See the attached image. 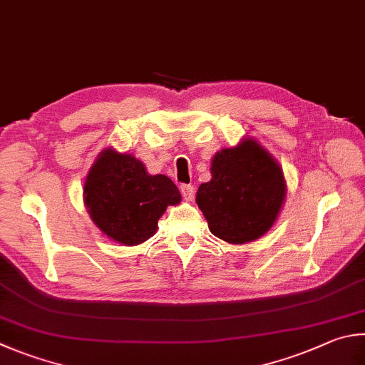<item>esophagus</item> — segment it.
<instances>
[{"instance_id": "1", "label": "esophagus", "mask_w": 365, "mask_h": 365, "mask_svg": "<svg viewBox=\"0 0 365 365\" xmlns=\"http://www.w3.org/2000/svg\"><path fill=\"white\" fill-rule=\"evenodd\" d=\"M180 191H182V196H183L185 201L193 200V196H195V187H193V185H182Z\"/></svg>"}]
</instances>
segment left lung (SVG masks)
<instances>
[{
    "label": "left lung",
    "mask_w": 365,
    "mask_h": 365,
    "mask_svg": "<svg viewBox=\"0 0 365 365\" xmlns=\"http://www.w3.org/2000/svg\"><path fill=\"white\" fill-rule=\"evenodd\" d=\"M212 178L200 185L196 204L210 233L228 244H246L267 235L286 202L282 168L254 137L217 151Z\"/></svg>",
    "instance_id": "1"
}]
</instances>
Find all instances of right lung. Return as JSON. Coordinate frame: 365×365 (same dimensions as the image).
Wrapping results in <instances>:
<instances>
[{
	"mask_svg": "<svg viewBox=\"0 0 365 365\" xmlns=\"http://www.w3.org/2000/svg\"><path fill=\"white\" fill-rule=\"evenodd\" d=\"M84 205L102 233L123 246H138L158 231V220L182 195L169 177L151 175L129 153L105 148L84 182Z\"/></svg>",
	"mask_w": 365,
	"mask_h": 365,
	"instance_id": "1",
	"label": "right lung"
}]
</instances>
